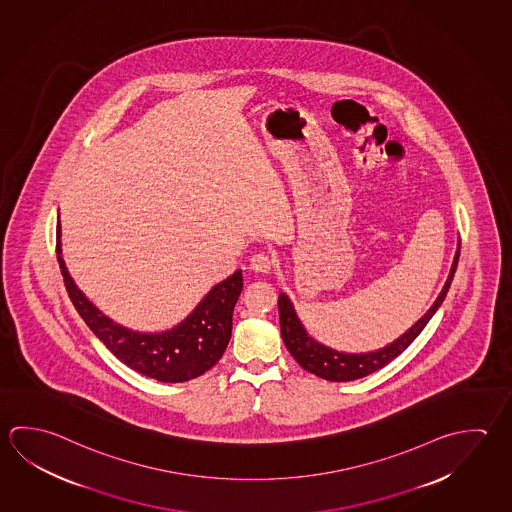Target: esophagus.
<instances>
[{"instance_id":"1","label":"esophagus","mask_w":512,"mask_h":512,"mask_svg":"<svg viewBox=\"0 0 512 512\" xmlns=\"http://www.w3.org/2000/svg\"><path fill=\"white\" fill-rule=\"evenodd\" d=\"M270 267H272V258H270L269 254L258 252V254L251 256V269L254 272L267 274V272H270Z\"/></svg>"}]
</instances>
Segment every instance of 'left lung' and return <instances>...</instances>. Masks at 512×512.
<instances>
[{
    "label": "left lung",
    "instance_id": "obj_1",
    "mask_svg": "<svg viewBox=\"0 0 512 512\" xmlns=\"http://www.w3.org/2000/svg\"><path fill=\"white\" fill-rule=\"evenodd\" d=\"M458 256H460V242L456 247L455 260H453L451 272L447 276L446 285H444L442 292L438 294L433 307L429 308L428 312L420 317L419 321L411 326L408 332H404L399 339L386 344L384 348L364 352V354H350V352H341V350H335V348H330L326 344L319 343L312 335L308 334L307 328L299 321L298 314L292 307L290 299L285 294H279V325H281L283 343L289 348L290 354L298 361L303 370L314 373L321 379L334 382L363 379L366 375L381 370L386 364L391 363L397 355L402 354L409 344L417 339V335L424 330V326L428 325L429 319L435 316L438 307L442 305V301L446 298L447 290L451 287L456 265H458Z\"/></svg>",
    "mask_w": 512,
    "mask_h": 512
}]
</instances>
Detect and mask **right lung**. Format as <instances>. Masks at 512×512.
<instances>
[{"mask_svg":"<svg viewBox=\"0 0 512 512\" xmlns=\"http://www.w3.org/2000/svg\"><path fill=\"white\" fill-rule=\"evenodd\" d=\"M56 251L75 310L99 341L131 370L160 382H186L200 377L220 361L233 332L234 305L242 294V270L214 285L195 310L177 325L162 330H139L106 316L75 285L61 256L59 225Z\"/></svg>","mask_w":512,"mask_h":512,"instance_id":"add662e5","label":"right lung"}]
</instances>
